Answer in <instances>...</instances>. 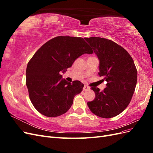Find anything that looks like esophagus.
<instances>
[{
    "mask_svg": "<svg viewBox=\"0 0 153 153\" xmlns=\"http://www.w3.org/2000/svg\"><path fill=\"white\" fill-rule=\"evenodd\" d=\"M83 90L85 91H87L90 90V87H88V86H87V85H84V88H83Z\"/></svg>",
    "mask_w": 153,
    "mask_h": 153,
    "instance_id": "1",
    "label": "esophagus"
}]
</instances>
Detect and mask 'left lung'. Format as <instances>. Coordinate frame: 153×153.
<instances>
[{
  "label": "left lung",
  "mask_w": 153,
  "mask_h": 153,
  "mask_svg": "<svg viewBox=\"0 0 153 153\" xmlns=\"http://www.w3.org/2000/svg\"><path fill=\"white\" fill-rule=\"evenodd\" d=\"M84 39L99 59L98 75L107 82L102 91L91 87L96 98L87 105L97 116H116L128 106L135 91L137 81L135 63L127 51L112 41L99 37Z\"/></svg>",
  "instance_id": "8db88e82"
}]
</instances>
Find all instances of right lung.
<instances>
[{"instance_id":"right-lung-1","label":"right lung","mask_w":153,"mask_h":153,"mask_svg":"<svg viewBox=\"0 0 153 153\" xmlns=\"http://www.w3.org/2000/svg\"><path fill=\"white\" fill-rule=\"evenodd\" d=\"M92 53L82 38L58 36L34 53L27 66L26 85L31 102L39 113L53 117L70 108L84 84L78 80L67 82L60 72H66L82 55Z\"/></svg>"}]
</instances>
